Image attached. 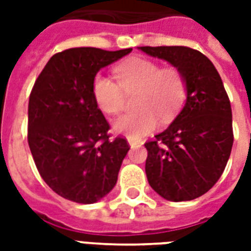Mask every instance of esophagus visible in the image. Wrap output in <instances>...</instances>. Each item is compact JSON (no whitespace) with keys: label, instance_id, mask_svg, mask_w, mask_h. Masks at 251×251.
Wrapping results in <instances>:
<instances>
[{"label":"esophagus","instance_id":"34e87169","mask_svg":"<svg viewBox=\"0 0 251 251\" xmlns=\"http://www.w3.org/2000/svg\"><path fill=\"white\" fill-rule=\"evenodd\" d=\"M127 141H129V145H130V147H140V145L142 144L141 141H138V140H133V138H129Z\"/></svg>","mask_w":251,"mask_h":251}]
</instances>
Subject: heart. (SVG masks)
I'll list each match as a JSON object with an SVG mask.
<instances>
[{"instance_id": "obj_1", "label": "heart", "mask_w": 251, "mask_h": 251, "mask_svg": "<svg viewBox=\"0 0 251 251\" xmlns=\"http://www.w3.org/2000/svg\"><path fill=\"white\" fill-rule=\"evenodd\" d=\"M117 82L102 74L95 75L91 91L103 113L117 115L126 104V94L137 91V111L114 122V130L140 138L158 126V117L168 121L177 114L187 99V82L177 67H161L147 57H129L114 67Z\"/></svg>"}]
</instances>
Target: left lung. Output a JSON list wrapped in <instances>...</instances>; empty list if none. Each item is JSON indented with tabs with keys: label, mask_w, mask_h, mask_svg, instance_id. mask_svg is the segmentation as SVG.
I'll list each match as a JSON object with an SVG mask.
<instances>
[{
	"label": "left lung",
	"mask_w": 251,
	"mask_h": 251,
	"mask_svg": "<svg viewBox=\"0 0 251 251\" xmlns=\"http://www.w3.org/2000/svg\"><path fill=\"white\" fill-rule=\"evenodd\" d=\"M140 50L177 67L187 82L183 110L165 130L145 142L148 181L164 199H196L215 185L231 153L228 95L221 75L201 52L183 46Z\"/></svg>",
	"instance_id": "1"
}]
</instances>
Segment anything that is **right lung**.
Here are the masks:
<instances>
[{"label":"right lung","mask_w":251,"mask_h":251,"mask_svg":"<svg viewBox=\"0 0 251 251\" xmlns=\"http://www.w3.org/2000/svg\"><path fill=\"white\" fill-rule=\"evenodd\" d=\"M131 48L104 51L82 47L57 52L36 79L28 104V144L47 185L64 199L91 204L114 188L130 149L111 137L95 100L97 72Z\"/></svg>","instance_id":"1"}]
</instances>
